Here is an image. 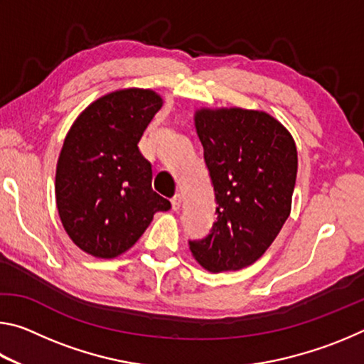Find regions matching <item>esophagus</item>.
Here are the masks:
<instances>
[{
  "label": "esophagus",
  "mask_w": 364,
  "mask_h": 364,
  "mask_svg": "<svg viewBox=\"0 0 364 364\" xmlns=\"http://www.w3.org/2000/svg\"><path fill=\"white\" fill-rule=\"evenodd\" d=\"M180 207H181V194H175L171 197V208L176 212Z\"/></svg>",
  "instance_id": "1"
}]
</instances>
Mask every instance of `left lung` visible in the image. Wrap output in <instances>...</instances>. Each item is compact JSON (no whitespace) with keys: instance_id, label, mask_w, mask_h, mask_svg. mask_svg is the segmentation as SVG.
Here are the masks:
<instances>
[{"instance_id":"8db88e82","label":"left lung","mask_w":364,"mask_h":364,"mask_svg":"<svg viewBox=\"0 0 364 364\" xmlns=\"http://www.w3.org/2000/svg\"><path fill=\"white\" fill-rule=\"evenodd\" d=\"M194 122L218 207L210 234L189 249L213 273L241 269L267 252L291 213L297 147L260 110L200 109Z\"/></svg>"}]
</instances>
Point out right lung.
<instances>
[{
    "label": "right lung",
    "instance_id": "right-lung-1",
    "mask_svg": "<svg viewBox=\"0 0 364 364\" xmlns=\"http://www.w3.org/2000/svg\"><path fill=\"white\" fill-rule=\"evenodd\" d=\"M162 97L128 88L90 104L64 139L56 204L73 244L97 258L123 254L170 200L152 191V165L138 143Z\"/></svg>",
    "mask_w": 364,
    "mask_h": 364
}]
</instances>
